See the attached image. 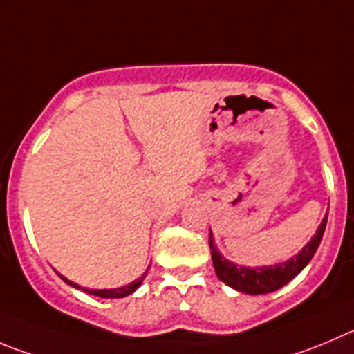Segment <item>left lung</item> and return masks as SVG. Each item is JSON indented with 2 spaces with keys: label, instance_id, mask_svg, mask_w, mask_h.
<instances>
[{
  "label": "left lung",
  "instance_id": "8db88e82",
  "mask_svg": "<svg viewBox=\"0 0 354 354\" xmlns=\"http://www.w3.org/2000/svg\"><path fill=\"white\" fill-rule=\"evenodd\" d=\"M326 218H328V213L323 218L318 232H316L315 237L304 246V250L299 255H295L292 260H288V262L269 267H255V269L241 267L237 266V263H232L229 262V260L223 259V257L220 255V252L216 250V246H214L213 237H211L209 234L211 259H213V267L218 279L225 283V285H229L230 288L237 290V292L250 293V295H262V293H270L283 288V286H285L286 283L292 281L293 277H295L307 263L311 262V259L315 257L316 250H318L319 243H322L323 232H325Z\"/></svg>",
  "mask_w": 354,
  "mask_h": 354
}]
</instances>
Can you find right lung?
I'll use <instances>...</instances> for the list:
<instances>
[{"label":"right lung","mask_w":354,"mask_h":354,"mask_svg":"<svg viewBox=\"0 0 354 354\" xmlns=\"http://www.w3.org/2000/svg\"><path fill=\"white\" fill-rule=\"evenodd\" d=\"M147 272H148V270H147ZM147 272H145L141 277H138L136 281H132V283H129V285L122 286V288H115V290H88V288H82V286H78L77 283H73V281H69V279H66L64 276H61V277H62V281L68 283L69 286H75V288H82V290H84V292L91 293V295L102 297V299H120V297L131 295V293L134 292V290L140 288V285H141V283H143V279H145V276H147Z\"/></svg>","instance_id":"1"}]
</instances>
